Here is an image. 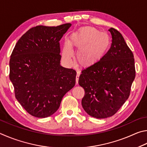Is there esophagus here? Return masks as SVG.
<instances>
[{
  "label": "esophagus",
  "mask_w": 147,
  "mask_h": 147,
  "mask_svg": "<svg viewBox=\"0 0 147 147\" xmlns=\"http://www.w3.org/2000/svg\"><path fill=\"white\" fill-rule=\"evenodd\" d=\"M79 76H80V71H77V76H76V84H78V81H79Z\"/></svg>",
  "instance_id": "1"
}]
</instances>
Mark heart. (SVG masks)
Instances as JSON below:
<instances>
[{
    "label": "heart",
    "instance_id": "heart-1",
    "mask_svg": "<svg viewBox=\"0 0 147 147\" xmlns=\"http://www.w3.org/2000/svg\"><path fill=\"white\" fill-rule=\"evenodd\" d=\"M71 46L78 49L77 59L81 66L88 67L101 60L109 50L111 40L106 33H101L93 27H83L74 33L68 41ZM73 55L70 46H64L63 57L69 60Z\"/></svg>",
    "mask_w": 147,
    "mask_h": 147
}]
</instances>
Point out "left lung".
I'll return each instance as SVG.
<instances>
[{"label": "left lung", "mask_w": 147, "mask_h": 147, "mask_svg": "<svg viewBox=\"0 0 147 147\" xmlns=\"http://www.w3.org/2000/svg\"><path fill=\"white\" fill-rule=\"evenodd\" d=\"M110 50L101 61L81 71L79 84L85 94L81 104L87 114L97 119L112 116L130 96L136 76L134 55L122 35L114 28Z\"/></svg>", "instance_id": "8db88e82"}]
</instances>
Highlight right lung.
<instances>
[{
  "label": "right lung",
  "instance_id": "right-lung-1",
  "mask_svg": "<svg viewBox=\"0 0 147 147\" xmlns=\"http://www.w3.org/2000/svg\"><path fill=\"white\" fill-rule=\"evenodd\" d=\"M71 26L33 27L19 38L13 50L9 79L17 101L33 116L53 115L63 96L75 86L76 70L60 64L59 40Z\"/></svg>",
  "mask_w": 147,
  "mask_h": 147
}]
</instances>
